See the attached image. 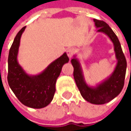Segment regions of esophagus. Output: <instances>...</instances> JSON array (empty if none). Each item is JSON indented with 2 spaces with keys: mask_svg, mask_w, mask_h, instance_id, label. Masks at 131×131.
<instances>
[{
  "mask_svg": "<svg viewBox=\"0 0 131 131\" xmlns=\"http://www.w3.org/2000/svg\"><path fill=\"white\" fill-rule=\"evenodd\" d=\"M73 53H74V49L73 48H68L67 49V54H68V58H71L73 56Z\"/></svg>",
  "mask_w": 131,
  "mask_h": 131,
  "instance_id": "obj_1",
  "label": "esophagus"
}]
</instances>
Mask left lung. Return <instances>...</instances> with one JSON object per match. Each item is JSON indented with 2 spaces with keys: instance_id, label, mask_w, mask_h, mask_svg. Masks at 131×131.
Masks as SVG:
<instances>
[{
  "instance_id": "obj_1",
  "label": "left lung",
  "mask_w": 131,
  "mask_h": 131,
  "mask_svg": "<svg viewBox=\"0 0 131 131\" xmlns=\"http://www.w3.org/2000/svg\"><path fill=\"white\" fill-rule=\"evenodd\" d=\"M93 20L96 28H98V32H103L106 34L113 42L116 58L117 59V66L107 80L95 88H92L85 83L78 60L76 58H73L71 64L73 67V78L82 96L87 101L93 104H104L117 97L122 91L125 83L127 62L118 38L112 28L103 20L96 19Z\"/></svg>"
}]
</instances>
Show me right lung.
Instances as JSON below:
<instances>
[{
	"mask_svg": "<svg viewBox=\"0 0 131 131\" xmlns=\"http://www.w3.org/2000/svg\"><path fill=\"white\" fill-rule=\"evenodd\" d=\"M26 26L17 34L9 50L8 58V83L19 101L25 106L33 108H43L52 101L55 93L56 80L62 67L68 63L66 53L51 63L43 72L29 76L18 64L17 53L20 38Z\"/></svg>",
	"mask_w": 131,
	"mask_h": 131,
	"instance_id": "right-lung-1",
	"label": "right lung"
}]
</instances>
